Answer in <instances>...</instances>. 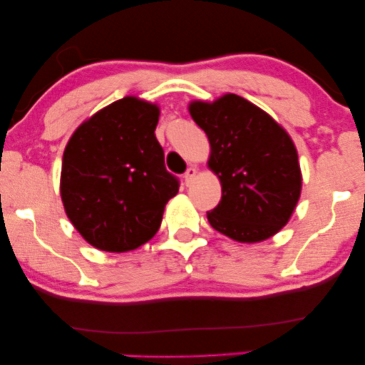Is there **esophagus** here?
I'll return each mask as SVG.
<instances>
[{"label":"esophagus","instance_id":"1","mask_svg":"<svg viewBox=\"0 0 365 365\" xmlns=\"http://www.w3.org/2000/svg\"><path fill=\"white\" fill-rule=\"evenodd\" d=\"M195 175H197L195 166H189L186 173H184V182H186V186H190V184H192Z\"/></svg>","mask_w":365,"mask_h":365}]
</instances>
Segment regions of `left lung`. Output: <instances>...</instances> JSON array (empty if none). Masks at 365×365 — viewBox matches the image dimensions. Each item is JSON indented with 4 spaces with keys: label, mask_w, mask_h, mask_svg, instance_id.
Masks as SVG:
<instances>
[{
    "label": "left lung",
    "mask_w": 365,
    "mask_h": 365,
    "mask_svg": "<svg viewBox=\"0 0 365 365\" xmlns=\"http://www.w3.org/2000/svg\"><path fill=\"white\" fill-rule=\"evenodd\" d=\"M189 113L210 142L208 168L222 200L207 212L213 230L239 242L265 241L283 228L301 195V168L288 133L264 110L235 93Z\"/></svg>",
    "instance_id": "left-lung-1"
}]
</instances>
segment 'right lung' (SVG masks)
Masks as SVG:
<instances>
[{
  "label": "right lung",
  "mask_w": 365,
  "mask_h": 365,
  "mask_svg": "<svg viewBox=\"0 0 365 365\" xmlns=\"http://www.w3.org/2000/svg\"><path fill=\"white\" fill-rule=\"evenodd\" d=\"M157 105L124 97L82 123L63 155L66 215L88 244L134 250L155 236L179 179L155 137Z\"/></svg>",
  "instance_id": "add662e5"
}]
</instances>
